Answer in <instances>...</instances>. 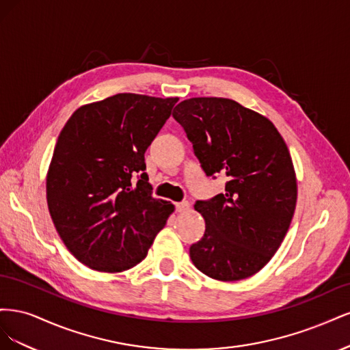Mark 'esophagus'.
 Here are the masks:
<instances>
[{"label": "esophagus", "instance_id": "esophagus-1", "mask_svg": "<svg viewBox=\"0 0 350 350\" xmlns=\"http://www.w3.org/2000/svg\"><path fill=\"white\" fill-rule=\"evenodd\" d=\"M175 208H176L178 213H185V211L189 210V203H188V201H181V203L175 204Z\"/></svg>", "mask_w": 350, "mask_h": 350}]
</instances>
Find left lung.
Here are the masks:
<instances>
[{"label": "left lung", "instance_id": "1", "mask_svg": "<svg viewBox=\"0 0 350 350\" xmlns=\"http://www.w3.org/2000/svg\"><path fill=\"white\" fill-rule=\"evenodd\" d=\"M172 116L206 175L228 176L224 194L196 201L206 232L189 257L211 279H247L279 250L293 217L298 189L288 146L266 116L232 99H187Z\"/></svg>", "mask_w": 350, "mask_h": 350}]
</instances>
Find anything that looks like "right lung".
Here are the masks:
<instances>
[{
	"label": "right lung",
	"instance_id": "add662e5",
	"mask_svg": "<svg viewBox=\"0 0 350 350\" xmlns=\"http://www.w3.org/2000/svg\"><path fill=\"white\" fill-rule=\"evenodd\" d=\"M176 102L118 93L79 108L59 133L46 176L48 208L84 266L129 270L166 225L174 204L152 196L144 153Z\"/></svg>",
	"mask_w": 350,
	"mask_h": 350
}]
</instances>
